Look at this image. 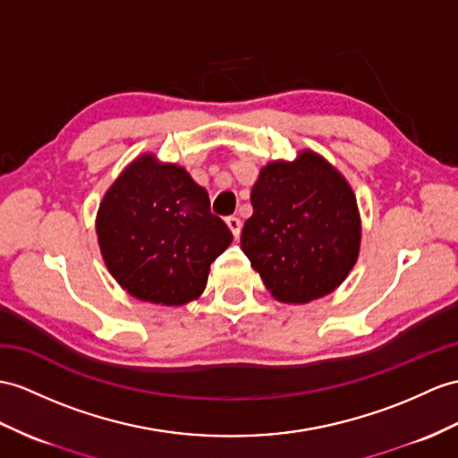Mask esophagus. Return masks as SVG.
Listing matches in <instances>:
<instances>
[{
    "mask_svg": "<svg viewBox=\"0 0 458 458\" xmlns=\"http://www.w3.org/2000/svg\"><path fill=\"white\" fill-rule=\"evenodd\" d=\"M225 223H227V227L231 229L233 237L239 239V235H241V219H239V217H235V216H231V217H227V219H225Z\"/></svg>",
    "mask_w": 458,
    "mask_h": 458,
    "instance_id": "34e87169",
    "label": "esophagus"
}]
</instances>
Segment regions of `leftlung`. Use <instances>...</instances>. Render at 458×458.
I'll return each instance as SVG.
<instances>
[{
  "mask_svg": "<svg viewBox=\"0 0 458 458\" xmlns=\"http://www.w3.org/2000/svg\"><path fill=\"white\" fill-rule=\"evenodd\" d=\"M241 249L282 303L332 293L360 254L361 221L348 181L315 151L272 161L250 192Z\"/></svg>",
  "mask_w": 458,
  "mask_h": 458,
  "instance_id": "left-lung-1",
  "label": "left lung"
}]
</instances>
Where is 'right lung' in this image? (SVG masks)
<instances>
[{
	"mask_svg": "<svg viewBox=\"0 0 458 458\" xmlns=\"http://www.w3.org/2000/svg\"><path fill=\"white\" fill-rule=\"evenodd\" d=\"M97 235L114 280L136 299L166 307L202 295L209 264L233 241L209 211L206 188L155 155H141L108 188Z\"/></svg>",
	"mask_w": 458,
	"mask_h": 458,
	"instance_id": "right-lung-1",
	"label": "right lung"
}]
</instances>
